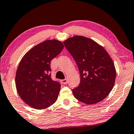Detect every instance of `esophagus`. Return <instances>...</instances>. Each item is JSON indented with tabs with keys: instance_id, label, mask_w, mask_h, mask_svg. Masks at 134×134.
<instances>
[{
	"instance_id": "esophagus-1",
	"label": "esophagus",
	"mask_w": 134,
	"mask_h": 134,
	"mask_svg": "<svg viewBox=\"0 0 134 134\" xmlns=\"http://www.w3.org/2000/svg\"><path fill=\"white\" fill-rule=\"evenodd\" d=\"M61 82H62V83H63V84H67V79L62 80Z\"/></svg>"
}]
</instances>
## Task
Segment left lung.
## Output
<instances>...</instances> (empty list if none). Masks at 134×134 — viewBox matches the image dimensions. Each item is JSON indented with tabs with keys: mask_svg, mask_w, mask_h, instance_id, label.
<instances>
[{
	"mask_svg": "<svg viewBox=\"0 0 134 134\" xmlns=\"http://www.w3.org/2000/svg\"><path fill=\"white\" fill-rule=\"evenodd\" d=\"M77 63L80 75L79 87L72 90L76 99L87 104L100 102L114 87L116 72L106 51L93 40L75 36L64 42Z\"/></svg>",
	"mask_w": 134,
	"mask_h": 134,
	"instance_id": "1",
	"label": "left lung"
}]
</instances>
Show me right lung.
<instances>
[{"instance_id": "add662e5", "label": "right lung", "mask_w": 134, "mask_h": 134, "mask_svg": "<svg viewBox=\"0 0 134 134\" xmlns=\"http://www.w3.org/2000/svg\"><path fill=\"white\" fill-rule=\"evenodd\" d=\"M63 48L61 41H45L31 49L20 62L15 77L16 90L35 109H46L57 100L60 84L51 79V62Z\"/></svg>"}]
</instances>
